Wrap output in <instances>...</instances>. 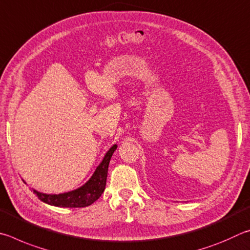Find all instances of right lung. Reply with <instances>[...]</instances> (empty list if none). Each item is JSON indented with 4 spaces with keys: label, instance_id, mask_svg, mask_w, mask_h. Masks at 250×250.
Here are the masks:
<instances>
[{
    "label": "right lung",
    "instance_id": "1",
    "mask_svg": "<svg viewBox=\"0 0 250 250\" xmlns=\"http://www.w3.org/2000/svg\"><path fill=\"white\" fill-rule=\"evenodd\" d=\"M117 145H113L108 151L105 154L98 168L95 169L94 173L92 174L90 180L84 183L78 189L65 192L60 194H46L33 190L34 193L38 196V199L49 205L59 208H85L95 202L101 195L106 186L108 164L111 160L113 152L116 150Z\"/></svg>",
    "mask_w": 250,
    "mask_h": 250
}]
</instances>
